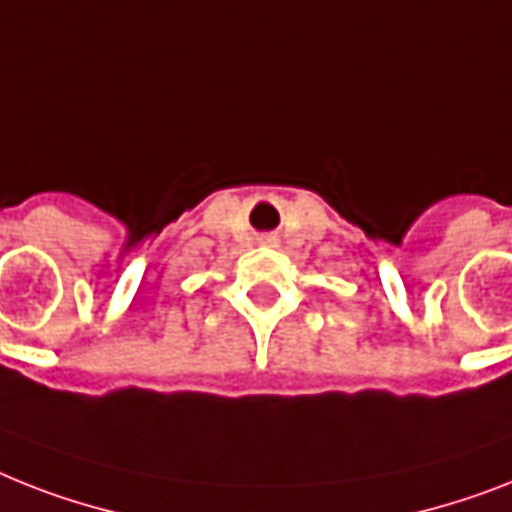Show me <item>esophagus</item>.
<instances>
[{
    "mask_svg": "<svg viewBox=\"0 0 512 512\" xmlns=\"http://www.w3.org/2000/svg\"><path fill=\"white\" fill-rule=\"evenodd\" d=\"M260 244H263V247L276 249L281 242H278V236H276V234H265V236H260Z\"/></svg>",
    "mask_w": 512,
    "mask_h": 512,
    "instance_id": "34e87169",
    "label": "esophagus"
}]
</instances>
